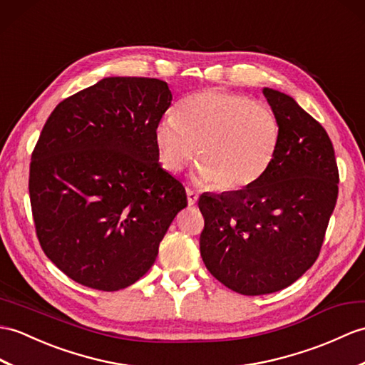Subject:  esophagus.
Returning <instances> with one entry per match:
<instances>
[{
	"mask_svg": "<svg viewBox=\"0 0 365 365\" xmlns=\"http://www.w3.org/2000/svg\"><path fill=\"white\" fill-rule=\"evenodd\" d=\"M186 197H188V205H190V207H192L194 203L197 202V199H199V194H197L196 191H192V190H186Z\"/></svg>",
	"mask_w": 365,
	"mask_h": 365,
	"instance_id": "34e87169",
	"label": "esophagus"
}]
</instances>
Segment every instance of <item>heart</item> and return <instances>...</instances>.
<instances>
[{"mask_svg":"<svg viewBox=\"0 0 365 365\" xmlns=\"http://www.w3.org/2000/svg\"><path fill=\"white\" fill-rule=\"evenodd\" d=\"M154 141L165 171H182L197 148L199 179L236 192L250 188L269 171L282 141V125L267 104L210 88L186 98L177 116L165 115L155 125Z\"/></svg>","mask_w":365,"mask_h":365,"instance_id":"obj_1","label":"heart"}]
</instances>
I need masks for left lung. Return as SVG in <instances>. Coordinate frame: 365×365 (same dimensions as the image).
I'll list each match as a JSON object with an SVG mask.
<instances>
[{"label": "left lung", "mask_w": 365, "mask_h": 365, "mask_svg": "<svg viewBox=\"0 0 365 365\" xmlns=\"http://www.w3.org/2000/svg\"><path fill=\"white\" fill-rule=\"evenodd\" d=\"M262 93L282 125L274 163L247 190L199 197L202 259L211 275L242 295L282 291L314 264L339 191L327 130L291 96Z\"/></svg>", "instance_id": "left-lung-1"}]
</instances>
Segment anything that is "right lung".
<instances>
[{
	"mask_svg": "<svg viewBox=\"0 0 365 365\" xmlns=\"http://www.w3.org/2000/svg\"><path fill=\"white\" fill-rule=\"evenodd\" d=\"M168 83L106 78L63 99L34 148L29 196L45 255L74 282L118 291L148 272L186 202L158 163Z\"/></svg>",
	"mask_w": 365,
	"mask_h": 365,
	"instance_id": "right-lung-1",
	"label": "right lung"
}]
</instances>
